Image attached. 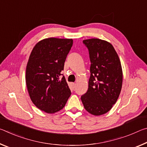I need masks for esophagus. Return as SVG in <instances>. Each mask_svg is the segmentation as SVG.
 Masks as SVG:
<instances>
[{
  "label": "esophagus",
  "mask_w": 147,
  "mask_h": 147,
  "mask_svg": "<svg viewBox=\"0 0 147 147\" xmlns=\"http://www.w3.org/2000/svg\"><path fill=\"white\" fill-rule=\"evenodd\" d=\"M75 86H76V84L75 83H72V87H73V89L75 88Z\"/></svg>",
  "instance_id": "1"
}]
</instances>
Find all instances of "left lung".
Here are the masks:
<instances>
[{
    "label": "left lung",
    "mask_w": 147,
    "mask_h": 147,
    "mask_svg": "<svg viewBox=\"0 0 147 147\" xmlns=\"http://www.w3.org/2000/svg\"><path fill=\"white\" fill-rule=\"evenodd\" d=\"M90 58V78L88 91L81 96L89 113L101 115L109 111L120 94L123 71L120 59L112 45L100 39H86Z\"/></svg>",
    "instance_id": "8db88e82"
}]
</instances>
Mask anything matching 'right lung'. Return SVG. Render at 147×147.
<instances>
[{
  "mask_svg": "<svg viewBox=\"0 0 147 147\" xmlns=\"http://www.w3.org/2000/svg\"><path fill=\"white\" fill-rule=\"evenodd\" d=\"M73 43L72 39H45L35 45L30 55L26 69L30 97L37 108L47 113L63 109L71 96L61 73Z\"/></svg>",
  "mask_w": 147,
  "mask_h": 147,
  "instance_id": "obj_1",
  "label": "right lung"
}]
</instances>
